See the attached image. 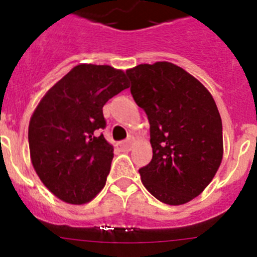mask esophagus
I'll return each instance as SVG.
<instances>
[{"mask_svg":"<svg viewBox=\"0 0 257 257\" xmlns=\"http://www.w3.org/2000/svg\"><path fill=\"white\" fill-rule=\"evenodd\" d=\"M133 139H127L124 140V142H121L119 143V148L121 149H124V151H130L131 145H133Z\"/></svg>","mask_w":257,"mask_h":257,"instance_id":"obj_1","label":"esophagus"}]
</instances>
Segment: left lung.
Instances as JSON below:
<instances>
[{
  "label": "left lung",
  "mask_w": 257,
  "mask_h": 257,
  "mask_svg": "<svg viewBox=\"0 0 257 257\" xmlns=\"http://www.w3.org/2000/svg\"><path fill=\"white\" fill-rule=\"evenodd\" d=\"M131 94L148 115L153 157L139 170L152 196L179 206L199 196L222 160L221 117L212 95L169 61L126 70Z\"/></svg>",
  "instance_id": "obj_1"
}]
</instances>
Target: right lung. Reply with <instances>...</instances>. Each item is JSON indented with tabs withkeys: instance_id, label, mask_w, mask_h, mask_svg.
Listing matches in <instances>:
<instances>
[{
	"instance_id": "obj_1",
	"label": "right lung",
	"mask_w": 257,
	"mask_h": 257,
	"mask_svg": "<svg viewBox=\"0 0 257 257\" xmlns=\"http://www.w3.org/2000/svg\"><path fill=\"white\" fill-rule=\"evenodd\" d=\"M123 70L78 64L41 99L28 127L32 165L45 187L70 205H85L105 185L113 145L99 135L103 106L128 87Z\"/></svg>"
}]
</instances>
